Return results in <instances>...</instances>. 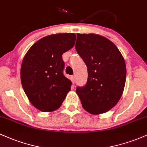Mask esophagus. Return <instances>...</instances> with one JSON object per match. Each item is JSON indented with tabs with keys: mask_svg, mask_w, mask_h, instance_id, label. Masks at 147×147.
<instances>
[{
	"mask_svg": "<svg viewBox=\"0 0 147 147\" xmlns=\"http://www.w3.org/2000/svg\"><path fill=\"white\" fill-rule=\"evenodd\" d=\"M70 80H71V81H72V83H75V75H72V76L70 77Z\"/></svg>",
	"mask_w": 147,
	"mask_h": 147,
	"instance_id": "obj_1",
	"label": "esophagus"
}]
</instances>
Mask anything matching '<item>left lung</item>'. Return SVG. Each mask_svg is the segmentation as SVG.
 Returning a JSON list of instances; mask_svg holds the SVG:
<instances>
[{
  "mask_svg": "<svg viewBox=\"0 0 147 147\" xmlns=\"http://www.w3.org/2000/svg\"><path fill=\"white\" fill-rule=\"evenodd\" d=\"M75 49L86 63L88 80L76 93L82 107L92 114L107 112L123 94L126 78L124 59L116 45L98 34H77Z\"/></svg>",
  "mask_w": 147,
  "mask_h": 147,
  "instance_id": "1",
  "label": "left lung"
}]
</instances>
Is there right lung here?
<instances>
[{"instance_id":"right-lung-1","label":"right lung","mask_w":147,"mask_h":147,"mask_svg":"<svg viewBox=\"0 0 147 147\" xmlns=\"http://www.w3.org/2000/svg\"><path fill=\"white\" fill-rule=\"evenodd\" d=\"M75 33H58L37 41L24 56L21 82L31 104L44 112L59 109L72 82L63 75L62 55L73 47Z\"/></svg>"}]
</instances>
